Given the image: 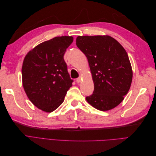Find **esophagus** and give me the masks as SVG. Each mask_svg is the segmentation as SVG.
Segmentation results:
<instances>
[{"label": "esophagus", "mask_w": 156, "mask_h": 156, "mask_svg": "<svg viewBox=\"0 0 156 156\" xmlns=\"http://www.w3.org/2000/svg\"><path fill=\"white\" fill-rule=\"evenodd\" d=\"M81 77H79V78H77V79H76V82H77V83L81 82Z\"/></svg>", "instance_id": "34e87169"}]
</instances>
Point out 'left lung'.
Wrapping results in <instances>:
<instances>
[{"instance_id":"8db88e82","label":"left lung","mask_w":156,"mask_h":156,"mask_svg":"<svg viewBox=\"0 0 156 156\" xmlns=\"http://www.w3.org/2000/svg\"><path fill=\"white\" fill-rule=\"evenodd\" d=\"M76 45L87 56L94 84L93 94L86 97L87 101L102 111L119 105L133 77L124 48L109 36H78Z\"/></svg>"}]
</instances>
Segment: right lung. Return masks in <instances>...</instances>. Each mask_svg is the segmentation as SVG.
<instances>
[{
    "instance_id": "add662e5",
    "label": "right lung",
    "mask_w": 156,
    "mask_h": 156,
    "mask_svg": "<svg viewBox=\"0 0 156 156\" xmlns=\"http://www.w3.org/2000/svg\"><path fill=\"white\" fill-rule=\"evenodd\" d=\"M73 40L72 36H58L45 41L30 51L23 61L25 93L33 104L45 112L56 109L72 86L64 55Z\"/></svg>"
}]
</instances>
